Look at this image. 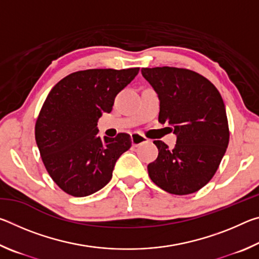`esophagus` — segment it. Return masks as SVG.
<instances>
[{
  "mask_svg": "<svg viewBox=\"0 0 259 259\" xmlns=\"http://www.w3.org/2000/svg\"><path fill=\"white\" fill-rule=\"evenodd\" d=\"M145 142H147V138L144 137L143 135H140V134H138V133L131 134V143H133V145H134L135 147L140 145V144L145 143Z\"/></svg>",
  "mask_w": 259,
  "mask_h": 259,
  "instance_id": "1",
  "label": "esophagus"
}]
</instances>
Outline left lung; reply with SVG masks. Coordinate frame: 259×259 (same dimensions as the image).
I'll return each mask as SVG.
<instances>
[{"mask_svg":"<svg viewBox=\"0 0 259 259\" xmlns=\"http://www.w3.org/2000/svg\"><path fill=\"white\" fill-rule=\"evenodd\" d=\"M142 75L159 96V121L177 137L172 148L154 140L159 155L147 165L148 175L171 194L199 191L217 171L229 145L222 96L211 82L190 69L143 68Z\"/></svg>","mask_w":259,"mask_h":259,"instance_id":"8db88e82","label":"left lung"}]
</instances>
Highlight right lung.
<instances>
[{"label":"right lung","instance_id":"right-lung-1","mask_svg":"<svg viewBox=\"0 0 259 259\" xmlns=\"http://www.w3.org/2000/svg\"><path fill=\"white\" fill-rule=\"evenodd\" d=\"M139 68L85 69L52 88L35 125V139L50 177L67 194L82 198L111 181L119 157L131 146L128 134L98 136L97 123Z\"/></svg>","mask_w":259,"mask_h":259}]
</instances>
